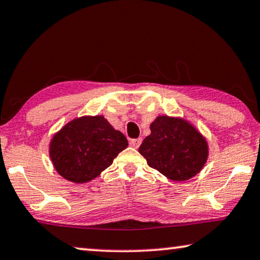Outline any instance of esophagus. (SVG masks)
Returning a JSON list of instances; mask_svg holds the SVG:
<instances>
[{
	"mask_svg": "<svg viewBox=\"0 0 260 260\" xmlns=\"http://www.w3.org/2000/svg\"><path fill=\"white\" fill-rule=\"evenodd\" d=\"M141 143H142V138H135V139H131V141H130V145L133 146V148L137 149L138 146L141 145Z\"/></svg>",
	"mask_w": 260,
	"mask_h": 260,
	"instance_id": "obj_1",
	"label": "esophagus"
}]
</instances>
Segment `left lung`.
Listing matches in <instances>:
<instances>
[{
    "label": "left lung",
    "mask_w": 260,
    "mask_h": 260,
    "mask_svg": "<svg viewBox=\"0 0 260 260\" xmlns=\"http://www.w3.org/2000/svg\"><path fill=\"white\" fill-rule=\"evenodd\" d=\"M150 129L151 134L138 150L150 168L179 182L202 170L208 158V143L191 124L180 118L159 116Z\"/></svg>",
    "instance_id": "8db88e82"
}]
</instances>
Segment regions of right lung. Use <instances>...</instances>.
<instances>
[{
	"label": "right lung",
	"instance_id": "obj_1",
	"mask_svg": "<svg viewBox=\"0 0 260 260\" xmlns=\"http://www.w3.org/2000/svg\"><path fill=\"white\" fill-rule=\"evenodd\" d=\"M127 146V139L103 116L81 117L68 123L50 143V157L59 175L86 183L110 167Z\"/></svg>",
	"mask_w": 260,
	"mask_h": 260
}]
</instances>
